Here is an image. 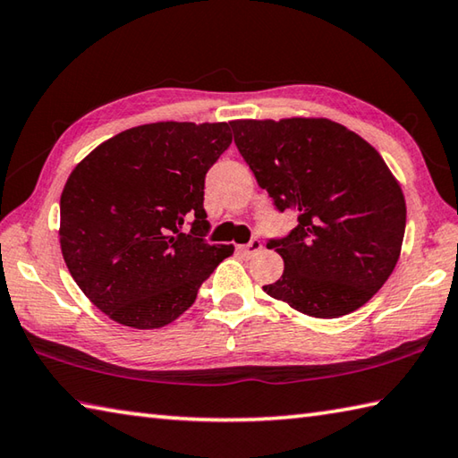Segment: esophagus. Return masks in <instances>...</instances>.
I'll use <instances>...</instances> for the list:
<instances>
[{
	"instance_id": "34e87169",
	"label": "esophagus",
	"mask_w": 458,
	"mask_h": 458,
	"mask_svg": "<svg viewBox=\"0 0 458 458\" xmlns=\"http://www.w3.org/2000/svg\"><path fill=\"white\" fill-rule=\"evenodd\" d=\"M237 249H239L241 253H245V255H255V253L261 251L263 243H261V241H259V239H251L247 245H239Z\"/></svg>"
}]
</instances>
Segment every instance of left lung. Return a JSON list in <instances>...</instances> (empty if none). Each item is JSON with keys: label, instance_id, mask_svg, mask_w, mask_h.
Listing matches in <instances>:
<instances>
[{"label": "left lung", "instance_id": "obj_1", "mask_svg": "<svg viewBox=\"0 0 458 458\" xmlns=\"http://www.w3.org/2000/svg\"><path fill=\"white\" fill-rule=\"evenodd\" d=\"M229 125L259 187L299 221L287 237L267 243L284 271L263 291L318 318L363 307L393 273L407 225L401 185L381 155L323 117Z\"/></svg>", "mask_w": 458, "mask_h": 458}]
</instances>
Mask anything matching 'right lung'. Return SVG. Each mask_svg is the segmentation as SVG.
Listing matches in <instances>:
<instances>
[{"mask_svg": "<svg viewBox=\"0 0 458 458\" xmlns=\"http://www.w3.org/2000/svg\"><path fill=\"white\" fill-rule=\"evenodd\" d=\"M231 141L229 123H148L103 141L72 171L59 201L62 253L85 297L115 323L175 321L233 255V245L203 239L205 175Z\"/></svg>", "mask_w": 458, "mask_h": 458, "instance_id": "add662e5", "label": "right lung"}]
</instances>
